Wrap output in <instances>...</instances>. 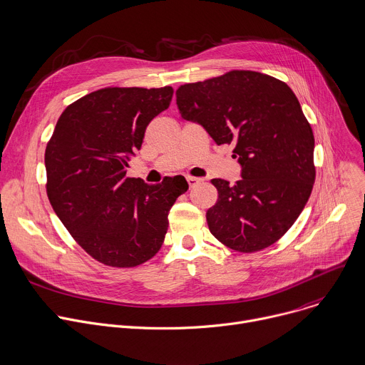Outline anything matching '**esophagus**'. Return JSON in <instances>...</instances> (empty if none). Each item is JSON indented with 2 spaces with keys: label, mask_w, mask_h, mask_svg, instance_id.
<instances>
[{
  "label": "esophagus",
  "mask_w": 365,
  "mask_h": 365,
  "mask_svg": "<svg viewBox=\"0 0 365 365\" xmlns=\"http://www.w3.org/2000/svg\"><path fill=\"white\" fill-rule=\"evenodd\" d=\"M187 178V182H188V185H190V188H192V187H195L197 184H200L202 180L201 178H197V177H191V175H188V177H185Z\"/></svg>",
  "instance_id": "1"
}]
</instances>
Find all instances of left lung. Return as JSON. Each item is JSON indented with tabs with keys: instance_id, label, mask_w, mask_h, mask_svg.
I'll return each mask as SVG.
<instances>
[{
	"instance_id": "obj_1",
	"label": "left lung",
	"mask_w": 365,
	"mask_h": 365,
	"mask_svg": "<svg viewBox=\"0 0 365 365\" xmlns=\"http://www.w3.org/2000/svg\"><path fill=\"white\" fill-rule=\"evenodd\" d=\"M181 118L200 123L217 145L233 143L242 165L235 185L211 180L217 202L207 210L211 235L253 253L277 242L302 212L315 182L314 132L284 82L232 70L177 89Z\"/></svg>"
}]
</instances>
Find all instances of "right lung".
Wrapping results in <instances>:
<instances>
[{
  "instance_id": "1",
  "label": "right lung",
  "mask_w": 365,
  "mask_h": 365,
  "mask_svg": "<svg viewBox=\"0 0 365 365\" xmlns=\"http://www.w3.org/2000/svg\"><path fill=\"white\" fill-rule=\"evenodd\" d=\"M173 93L171 86L99 89L63 110L47 142L50 204L71 237L106 266L135 267L154 257L168 212L188 188L126 177L145 129L170 106Z\"/></svg>"
}]
</instances>
